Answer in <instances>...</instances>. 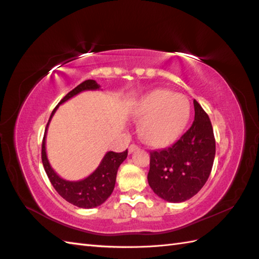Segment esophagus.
<instances>
[{
	"instance_id": "1",
	"label": "esophagus",
	"mask_w": 259,
	"mask_h": 259,
	"mask_svg": "<svg viewBox=\"0 0 259 259\" xmlns=\"http://www.w3.org/2000/svg\"><path fill=\"white\" fill-rule=\"evenodd\" d=\"M139 149V147L137 146V145H130V147H129V153H133L134 151H136V150H138Z\"/></svg>"
}]
</instances>
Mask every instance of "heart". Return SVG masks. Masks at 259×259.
<instances>
[{"instance_id":"heart-1","label":"heart","mask_w":259,"mask_h":259,"mask_svg":"<svg viewBox=\"0 0 259 259\" xmlns=\"http://www.w3.org/2000/svg\"><path fill=\"white\" fill-rule=\"evenodd\" d=\"M134 114L144 119L140 136L147 144L166 146L176 140L190 115L188 99L169 90L157 89L146 93L134 107Z\"/></svg>"}]
</instances>
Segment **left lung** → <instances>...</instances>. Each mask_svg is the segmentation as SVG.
I'll use <instances>...</instances> for the list:
<instances>
[{"label": "left lung", "mask_w": 259, "mask_h": 259, "mask_svg": "<svg viewBox=\"0 0 259 259\" xmlns=\"http://www.w3.org/2000/svg\"><path fill=\"white\" fill-rule=\"evenodd\" d=\"M195 120L168 148L150 151L148 183L156 195L169 202H183L199 191L211 172L216 141L205 110L194 100Z\"/></svg>", "instance_id": "1"}]
</instances>
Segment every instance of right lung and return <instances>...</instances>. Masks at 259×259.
<instances>
[{
    "mask_svg": "<svg viewBox=\"0 0 259 259\" xmlns=\"http://www.w3.org/2000/svg\"><path fill=\"white\" fill-rule=\"evenodd\" d=\"M99 89H100V84H98L95 80H85L78 87H75L72 91H70L52 111L42 141V163L54 189L68 202L72 203V205L76 207L88 209L102 205L110 197V195L112 194L115 185V178H117L118 168L125 160L126 156H128V149L123 152H107L100 164H99V167L89 177L78 181H69L60 177L51 167L50 162H49L46 151V136L49 123H50L53 114L56 113L60 104L68 101L69 99L76 96L82 91Z\"/></svg>",
    "mask_w": 259,
    "mask_h": 259,
    "instance_id": "obj_1",
    "label": "right lung"
}]
</instances>
